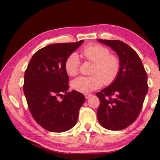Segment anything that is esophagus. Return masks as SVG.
Segmentation results:
<instances>
[{"mask_svg":"<svg viewBox=\"0 0 160 160\" xmlns=\"http://www.w3.org/2000/svg\"><path fill=\"white\" fill-rule=\"evenodd\" d=\"M92 95H93L91 94V93H85V98H86V99H88V98H89L90 97H91Z\"/></svg>","mask_w":160,"mask_h":160,"instance_id":"34e87169","label":"esophagus"}]
</instances>
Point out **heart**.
<instances>
[{"label": "heart", "instance_id": "b5f03b06", "mask_svg": "<svg viewBox=\"0 0 160 160\" xmlns=\"http://www.w3.org/2000/svg\"><path fill=\"white\" fill-rule=\"evenodd\" d=\"M82 55L90 62L94 63L90 77L81 76L72 81V89L86 93L99 88L103 83L105 85L112 84L117 79L122 67L119 57L111 54L108 48L98 44L86 47ZM80 61L75 52L67 57L65 69L70 76H75L79 71Z\"/></svg>", "mask_w": 160, "mask_h": 160}]
</instances>
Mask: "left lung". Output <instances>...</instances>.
Segmentation results:
<instances>
[{"label":"left lung","instance_id":"1","mask_svg":"<svg viewBox=\"0 0 160 160\" xmlns=\"http://www.w3.org/2000/svg\"><path fill=\"white\" fill-rule=\"evenodd\" d=\"M98 41L115 51L122 63L117 79L97 93L98 119L105 129L122 130L133 123L142 110L148 91L147 72L137 52L123 41Z\"/></svg>","mask_w":160,"mask_h":160}]
</instances>
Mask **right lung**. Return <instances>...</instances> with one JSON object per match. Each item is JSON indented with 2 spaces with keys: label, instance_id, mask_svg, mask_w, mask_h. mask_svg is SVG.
Here are the masks:
<instances>
[{
  "label": "right lung",
  "instance_id": "1",
  "mask_svg": "<svg viewBox=\"0 0 160 160\" xmlns=\"http://www.w3.org/2000/svg\"><path fill=\"white\" fill-rule=\"evenodd\" d=\"M83 42L43 47L33 55L25 71L23 91L28 109L36 122L49 132H64L74 127L85 101L79 92L67 91L69 78L65 69L67 57Z\"/></svg>",
  "mask_w": 160,
  "mask_h": 160
}]
</instances>
